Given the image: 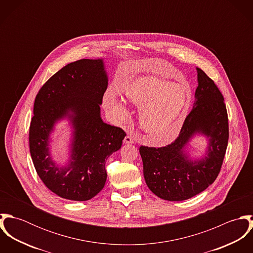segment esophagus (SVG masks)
Instances as JSON below:
<instances>
[{"label":"esophagus","mask_w":253,"mask_h":253,"mask_svg":"<svg viewBox=\"0 0 253 253\" xmlns=\"http://www.w3.org/2000/svg\"><path fill=\"white\" fill-rule=\"evenodd\" d=\"M124 142L126 144H132V143H134V138L131 135H126L124 139Z\"/></svg>","instance_id":"34e87169"}]
</instances>
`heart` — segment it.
Listing matches in <instances>:
<instances>
[{"label":"heart","mask_w":253,"mask_h":253,"mask_svg":"<svg viewBox=\"0 0 253 253\" xmlns=\"http://www.w3.org/2000/svg\"><path fill=\"white\" fill-rule=\"evenodd\" d=\"M126 98L139 106L141 127L159 143L176 138L189 107V89L180 83H170L155 76H142L125 88ZM103 106L117 123L126 121L129 111L116 92L108 89Z\"/></svg>","instance_id":"b5f03b06"}]
</instances>
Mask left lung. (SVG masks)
<instances>
[{
  "label": "left lung",
  "mask_w": 253,
  "mask_h": 253,
  "mask_svg": "<svg viewBox=\"0 0 253 253\" xmlns=\"http://www.w3.org/2000/svg\"><path fill=\"white\" fill-rule=\"evenodd\" d=\"M197 72L194 106L175 141L160 148H139L146 184L163 200L184 201L205 191L216 179L225 157L229 124L224 97L206 73L200 68ZM198 133L209 139L208 151L201 160H191L185 146Z\"/></svg>",
  "instance_id": "1"
}]
</instances>
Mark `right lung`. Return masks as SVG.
I'll return each instance as SVG.
<instances>
[{
  "mask_svg": "<svg viewBox=\"0 0 253 253\" xmlns=\"http://www.w3.org/2000/svg\"><path fill=\"white\" fill-rule=\"evenodd\" d=\"M108 86L103 59H81L67 64L41 87L29 129L30 154L37 173L57 196L88 201L104 187L106 160L118 151L126 132L104 123L100 105ZM73 127L71 160L59 167L49 153V134L60 119Z\"/></svg>",
  "mask_w": 253,
  "mask_h": 253,
  "instance_id": "right-lung-1",
  "label": "right lung"
}]
</instances>
